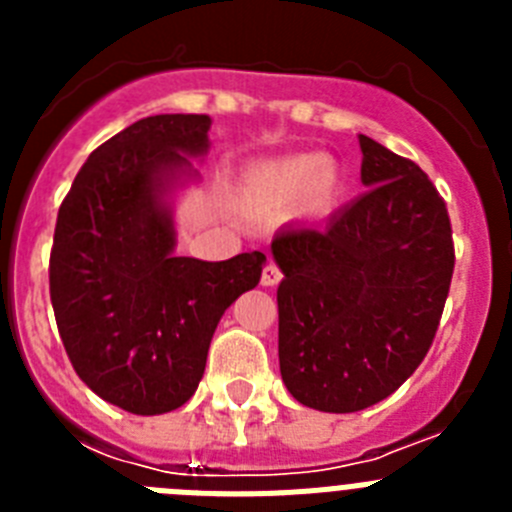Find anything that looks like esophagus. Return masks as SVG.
Listing matches in <instances>:
<instances>
[{
	"label": "esophagus",
	"instance_id": "obj_1",
	"mask_svg": "<svg viewBox=\"0 0 512 512\" xmlns=\"http://www.w3.org/2000/svg\"><path fill=\"white\" fill-rule=\"evenodd\" d=\"M279 279H282V271H279V266L274 261H269L264 266V274H261V284L264 287H274V284H279Z\"/></svg>",
	"mask_w": 512,
	"mask_h": 512
}]
</instances>
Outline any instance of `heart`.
<instances>
[{"mask_svg": "<svg viewBox=\"0 0 512 512\" xmlns=\"http://www.w3.org/2000/svg\"><path fill=\"white\" fill-rule=\"evenodd\" d=\"M338 171L328 158L289 156L256 166L243 182V197L256 210H284L297 200L307 212H318L336 200Z\"/></svg>", "mask_w": 512, "mask_h": 512, "instance_id": "heart-1", "label": "heart"}]
</instances>
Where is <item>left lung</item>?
Listing matches in <instances>:
<instances>
[{"instance_id": "1", "label": "left lung", "mask_w": 512, "mask_h": 512, "mask_svg": "<svg viewBox=\"0 0 512 512\" xmlns=\"http://www.w3.org/2000/svg\"><path fill=\"white\" fill-rule=\"evenodd\" d=\"M359 200L325 228L282 230L271 253L279 369L297 402L356 413L390 397L425 359L454 277L446 202L410 158L359 135Z\"/></svg>"}]
</instances>
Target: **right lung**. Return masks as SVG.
Here are the masks:
<instances>
[{
  "instance_id": "obj_1",
  "label": "right lung",
  "mask_w": 512,
  "mask_h": 512,
  "mask_svg": "<svg viewBox=\"0 0 512 512\" xmlns=\"http://www.w3.org/2000/svg\"><path fill=\"white\" fill-rule=\"evenodd\" d=\"M207 115H153L104 140L58 207L51 302L58 336L89 390L133 415L194 395L212 333L261 279L266 256H176L164 192L207 151ZM185 156L182 157L181 153Z\"/></svg>"
}]
</instances>
